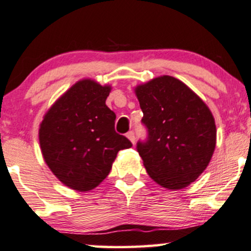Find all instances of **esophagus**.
Here are the masks:
<instances>
[{
	"label": "esophagus",
	"mask_w": 251,
	"mask_h": 251,
	"mask_svg": "<svg viewBox=\"0 0 251 251\" xmlns=\"http://www.w3.org/2000/svg\"><path fill=\"white\" fill-rule=\"evenodd\" d=\"M126 137H128V140L130 141L132 144L135 143V141H136V137H135V132H134V131H129L128 134H126Z\"/></svg>",
	"instance_id": "34e87169"
}]
</instances>
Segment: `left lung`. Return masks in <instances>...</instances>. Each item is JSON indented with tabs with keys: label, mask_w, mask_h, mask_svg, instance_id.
Segmentation results:
<instances>
[{
	"label": "left lung",
	"mask_w": 251,
	"mask_h": 251,
	"mask_svg": "<svg viewBox=\"0 0 251 251\" xmlns=\"http://www.w3.org/2000/svg\"><path fill=\"white\" fill-rule=\"evenodd\" d=\"M148 140L137 151L153 181L168 190L187 187L205 171L216 144L212 111L188 86L162 75L135 87Z\"/></svg>",
	"instance_id": "8db88e82"
}]
</instances>
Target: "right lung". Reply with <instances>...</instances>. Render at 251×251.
I'll use <instances>...</instances> for the list:
<instances>
[{"mask_svg":"<svg viewBox=\"0 0 251 251\" xmlns=\"http://www.w3.org/2000/svg\"><path fill=\"white\" fill-rule=\"evenodd\" d=\"M111 87L82 79L67 89L39 125L43 158L65 186L86 192L107 178L120 150L131 142L115 131L116 115L107 107Z\"/></svg>","mask_w":251,"mask_h":251,"instance_id":"obj_1","label":"right lung"}]
</instances>
